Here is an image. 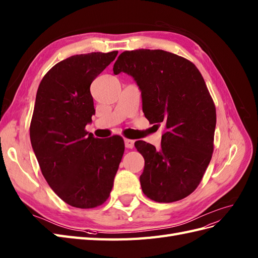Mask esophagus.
Wrapping results in <instances>:
<instances>
[{
  "label": "esophagus",
  "mask_w": 258,
  "mask_h": 258,
  "mask_svg": "<svg viewBox=\"0 0 258 258\" xmlns=\"http://www.w3.org/2000/svg\"><path fill=\"white\" fill-rule=\"evenodd\" d=\"M124 146L128 149H133L135 147V140L131 139H124Z\"/></svg>",
  "instance_id": "34e87169"
}]
</instances>
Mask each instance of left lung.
I'll list each match as a JSON object with an SVG mask.
<instances>
[{"instance_id":"8db88e82","label":"left lung","mask_w":258,"mask_h":258,"mask_svg":"<svg viewBox=\"0 0 258 258\" xmlns=\"http://www.w3.org/2000/svg\"><path fill=\"white\" fill-rule=\"evenodd\" d=\"M112 70L134 78L141 91L144 116L165 127L160 150L142 140L135 142L144 159L143 194L158 203L187 197L210 163L217 122L202 73L183 56L150 49L123 51Z\"/></svg>"}]
</instances>
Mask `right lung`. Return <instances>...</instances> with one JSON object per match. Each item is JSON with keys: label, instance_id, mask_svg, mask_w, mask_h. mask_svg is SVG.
<instances>
[{"label": "right lung", "instance_id": "right-lung-1", "mask_svg": "<svg viewBox=\"0 0 258 258\" xmlns=\"http://www.w3.org/2000/svg\"><path fill=\"white\" fill-rule=\"evenodd\" d=\"M118 51L69 56L53 66L37 91L30 142L41 173L64 203L89 209L108 199L124 151L123 139L94 138L90 87Z\"/></svg>", "mask_w": 258, "mask_h": 258}]
</instances>
